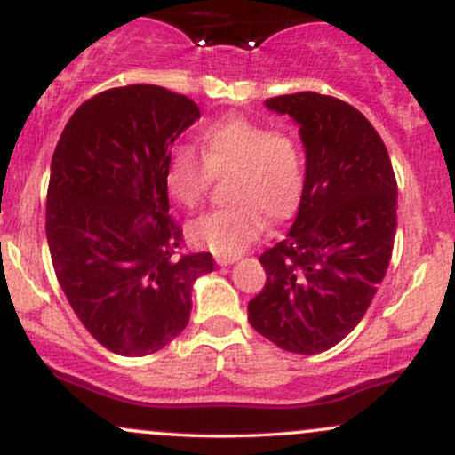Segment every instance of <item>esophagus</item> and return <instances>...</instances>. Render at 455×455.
<instances>
[{
	"instance_id": "esophagus-1",
	"label": "esophagus",
	"mask_w": 455,
	"mask_h": 455,
	"mask_svg": "<svg viewBox=\"0 0 455 455\" xmlns=\"http://www.w3.org/2000/svg\"><path fill=\"white\" fill-rule=\"evenodd\" d=\"M239 259H242L239 254H231V257H228V254H218L216 263L222 265V267H224V265H233L235 260H239Z\"/></svg>"
}]
</instances>
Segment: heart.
Masks as SVG:
<instances>
[{"label":"heart","instance_id":"obj_1","mask_svg":"<svg viewBox=\"0 0 455 455\" xmlns=\"http://www.w3.org/2000/svg\"><path fill=\"white\" fill-rule=\"evenodd\" d=\"M201 158L190 148L171 151L164 186L180 205L195 210L212 186L227 177L224 196L231 205L196 218L188 235L216 254H239L259 237L263 218L284 222L297 212L304 192V156L297 140L265 124L228 115L198 134Z\"/></svg>","mask_w":455,"mask_h":455}]
</instances>
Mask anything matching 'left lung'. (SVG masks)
<instances>
[{"instance_id":"1","label":"left lung","mask_w":455,"mask_h":455,"mask_svg":"<svg viewBox=\"0 0 455 455\" xmlns=\"http://www.w3.org/2000/svg\"><path fill=\"white\" fill-rule=\"evenodd\" d=\"M291 115L306 149L299 210L280 243L260 254L267 282L248 321L289 353L316 355L357 327L389 267L398 184L372 124L316 92L265 100Z\"/></svg>"}]
</instances>
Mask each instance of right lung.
Returning a JSON list of instances; mask_svg holds the SVG:
<instances>
[{
  "mask_svg": "<svg viewBox=\"0 0 455 455\" xmlns=\"http://www.w3.org/2000/svg\"><path fill=\"white\" fill-rule=\"evenodd\" d=\"M201 117L196 102L158 85L113 87L66 124L51 160L46 242L68 304L108 351L143 357L188 325L192 284L210 252L180 254L169 216L171 145Z\"/></svg>",
  "mask_w": 455,
  "mask_h": 455,
  "instance_id": "right-lung-1",
  "label": "right lung"
}]
</instances>
